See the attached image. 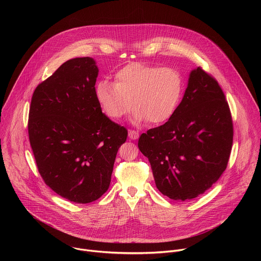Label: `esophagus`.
<instances>
[{"instance_id": "obj_1", "label": "esophagus", "mask_w": 261, "mask_h": 261, "mask_svg": "<svg viewBox=\"0 0 261 261\" xmlns=\"http://www.w3.org/2000/svg\"><path fill=\"white\" fill-rule=\"evenodd\" d=\"M128 135H129V138H130V139H133V140H135V139H137V138L139 137L138 132L135 131V130H129Z\"/></svg>"}]
</instances>
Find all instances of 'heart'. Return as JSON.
Returning <instances> with one entry per match:
<instances>
[{
    "label": "heart",
    "instance_id": "obj_1",
    "mask_svg": "<svg viewBox=\"0 0 261 261\" xmlns=\"http://www.w3.org/2000/svg\"><path fill=\"white\" fill-rule=\"evenodd\" d=\"M184 91L180 73L143 63H131L115 75V84L99 81L95 98L102 113L111 120L123 119L134 107L132 121L161 125L169 121L178 107Z\"/></svg>",
    "mask_w": 261,
    "mask_h": 261
}]
</instances>
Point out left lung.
I'll return each mask as SVG.
<instances>
[{
    "label": "left lung",
    "mask_w": 261,
    "mask_h": 261,
    "mask_svg": "<svg viewBox=\"0 0 261 261\" xmlns=\"http://www.w3.org/2000/svg\"><path fill=\"white\" fill-rule=\"evenodd\" d=\"M233 140L230 109L218 82L200 67L192 70L173 117L138 140L158 190L189 200L208 190L224 172Z\"/></svg>",
    "instance_id": "obj_1"
}]
</instances>
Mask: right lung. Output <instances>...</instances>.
Returning a JSON list of instances; mask_svg holds the SVG:
<instances>
[{"instance_id":"add662e5","label":"right lung","mask_w":261,"mask_h":261,"mask_svg":"<svg viewBox=\"0 0 261 261\" xmlns=\"http://www.w3.org/2000/svg\"><path fill=\"white\" fill-rule=\"evenodd\" d=\"M98 72L90 57L71 59L35 89L30 106L29 139L38 171L53 191L76 203L107 191L128 135L95 98Z\"/></svg>"}]
</instances>
